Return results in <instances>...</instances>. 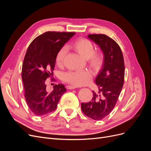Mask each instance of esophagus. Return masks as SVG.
<instances>
[{
  "instance_id": "esophagus-1",
  "label": "esophagus",
  "mask_w": 151,
  "mask_h": 151,
  "mask_svg": "<svg viewBox=\"0 0 151 151\" xmlns=\"http://www.w3.org/2000/svg\"><path fill=\"white\" fill-rule=\"evenodd\" d=\"M77 88L76 86H67V89H74Z\"/></svg>"
}]
</instances>
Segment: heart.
<instances>
[{"mask_svg":"<svg viewBox=\"0 0 151 151\" xmlns=\"http://www.w3.org/2000/svg\"><path fill=\"white\" fill-rule=\"evenodd\" d=\"M72 47L86 60H88L89 64L93 68H98L102 63L101 55L94 53V45L89 40L81 39L72 45ZM67 52L66 47H62L58 52L55 58L57 65H61ZM63 80L76 86H85L92 80V75L89 71L77 70L69 71L64 73L62 76Z\"/></svg>","mask_w":151,"mask_h":151,"instance_id":"b5f03b06","label":"heart"}]
</instances>
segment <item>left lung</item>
Masks as SVG:
<instances>
[{
	"label": "left lung",
	"instance_id": "8db88e82",
	"mask_svg": "<svg viewBox=\"0 0 151 151\" xmlns=\"http://www.w3.org/2000/svg\"><path fill=\"white\" fill-rule=\"evenodd\" d=\"M88 38L98 45L103 55L102 67L95 79L97 93L89 103H81L82 111L95 120L108 116L115 107L124 83L125 65L120 47L106 35H89Z\"/></svg>",
	"mask_w": 151,
	"mask_h": 151
}]
</instances>
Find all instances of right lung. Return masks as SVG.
<instances>
[{
    "label": "right lung",
    "instance_id": "right-lung-1",
    "mask_svg": "<svg viewBox=\"0 0 151 151\" xmlns=\"http://www.w3.org/2000/svg\"><path fill=\"white\" fill-rule=\"evenodd\" d=\"M75 34L48 31L36 37L27 50L22 79L27 104L36 115L43 116L54 111L67 91L64 85L59 84L48 92L45 80L53 75L57 53Z\"/></svg>",
    "mask_w": 151,
    "mask_h": 151
}]
</instances>
